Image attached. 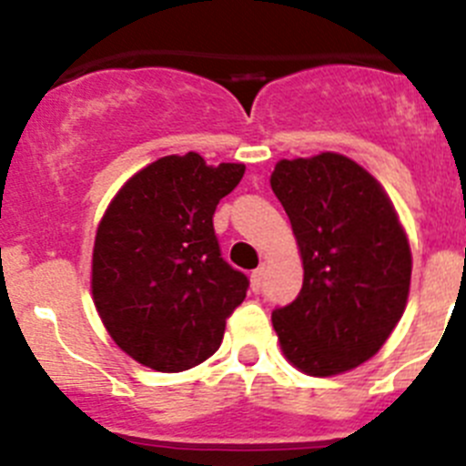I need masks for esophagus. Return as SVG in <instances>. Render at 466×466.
<instances>
[{
	"label": "esophagus",
	"instance_id": "1",
	"mask_svg": "<svg viewBox=\"0 0 466 466\" xmlns=\"http://www.w3.org/2000/svg\"><path fill=\"white\" fill-rule=\"evenodd\" d=\"M262 279H264V267H258V269L250 274V288H253V292L262 290Z\"/></svg>",
	"mask_w": 466,
	"mask_h": 466
}]
</instances>
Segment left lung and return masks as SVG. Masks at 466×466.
I'll use <instances>...</instances> for the list:
<instances>
[{
  "instance_id": "obj_1",
  "label": "left lung",
  "mask_w": 466,
  "mask_h": 466,
  "mask_svg": "<svg viewBox=\"0 0 466 466\" xmlns=\"http://www.w3.org/2000/svg\"><path fill=\"white\" fill-rule=\"evenodd\" d=\"M271 190L304 262L297 299L271 313L283 355L334 376L380 350L406 309L409 238L374 176L346 155L280 160Z\"/></svg>"
}]
</instances>
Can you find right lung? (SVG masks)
Instances as JSON below:
<instances>
[{
    "instance_id": "1",
    "label": "right lung",
    "mask_w": 466,
    "mask_h": 466,
    "mask_svg": "<svg viewBox=\"0 0 466 466\" xmlns=\"http://www.w3.org/2000/svg\"><path fill=\"white\" fill-rule=\"evenodd\" d=\"M243 165L167 155L108 204L92 250V299L111 339L155 371H186L216 353L248 279L223 259L218 202Z\"/></svg>"
}]
</instances>
